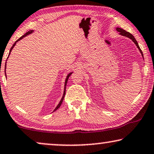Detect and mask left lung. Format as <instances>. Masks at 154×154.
<instances>
[{"label": "left lung", "mask_w": 154, "mask_h": 154, "mask_svg": "<svg viewBox=\"0 0 154 154\" xmlns=\"http://www.w3.org/2000/svg\"><path fill=\"white\" fill-rule=\"evenodd\" d=\"M116 29V31H118V32H120V35H122V36H126V37H128V38H130V39L132 40V42L134 43L135 45H136L137 48H138L139 51H140V53H141V56H142V58H143V59H144V56H143L142 51H141V49H140V48H139V44H138V43H137V41H136V39H135V38L134 37V36H133L132 34H131L130 33H129L128 32H126L125 30L122 29V28H119V27H117V28Z\"/></svg>", "instance_id": "left-lung-1"}]
</instances>
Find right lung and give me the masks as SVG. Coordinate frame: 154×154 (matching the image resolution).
I'll return each mask as SVG.
<instances>
[{
	"label": "right lung",
	"instance_id": "obj_1",
	"mask_svg": "<svg viewBox=\"0 0 154 154\" xmlns=\"http://www.w3.org/2000/svg\"><path fill=\"white\" fill-rule=\"evenodd\" d=\"M33 32H34V30H29V32H27L26 33V34H24L23 36H22L21 37H20L19 39H17V41H16V42H15V44H14L13 45V46H12V48H10V53H9V55L10 54V52H11L12 51V50H13V48H14V46H15V44H16V43H17L18 41H20V40H21L22 38H24V37H25V36H26L27 35H29V34H32L33 33ZM9 55H8V57H9ZM8 59V58H7ZM7 61V60H6ZM5 67H6V62H5ZM72 72H69L68 75H67V77H66V79H65V87H64V92H63V97H62V98H61V100H60V101L59 102V103H58V105L56 106V108H55L54 109V110H53V111H56V110H57V109H58L59 108H60V106H61V104H62V103H63V99H64V97H65V91H66V85H67V80H68V79H69V76H70L72 74ZM5 75H6V74H5Z\"/></svg>",
	"mask_w": 154,
	"mask_h": 154
}]
</instances>
